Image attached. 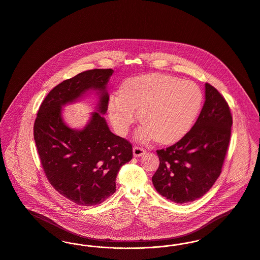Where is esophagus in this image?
Instances as JSON below:
<instances>
[{
	"instance_id": "1",
	"label": "esophagus",
	"mask_w": 260,
	"mask_h": 260,
	"mask_svg": "<svg viewBox=\"0 0 260 260\" xmlns=\"http://www.w3.org/2000/svg\"><path fill=\"white\" fill-rule=\"evenodd\" d=\"M145 152H146L145 149L142 148L141 146H135V147L133 148V153H134V156H135V157L143 156Z\"/></svg>"
}]
</instances>
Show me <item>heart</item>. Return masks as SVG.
I'll return each instance as SVG.
<instances>
[{
	"label": "heart",
	"mask_w": 260,
	"mask_h": 260,
	"mask_svg": "<svg viewBox=\"0 0 260 260\" xmlns=\"http://www.w3.org/2000/svg\"><path fill=\"white\" fill-rule=\"evenodd\" d=\"M202 104V90L194 83L149 74L124 81L119 93L110 98L108 114L115 131L123 136L140 111L144 124L137 138L141 141L156 138L161 144H171L190 129Z\"/></svg>",
	"instance_id": "b5f03b06"
}]
</instances>
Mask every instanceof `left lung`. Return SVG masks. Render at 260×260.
I'll return each instance as SVG.
<instances>
[{
  "label": "left lung",
  "instance_id": "obj_1",
  "mask_svg": "<svg viewBox=\"0 0 260 260\" xmlns=\"http://www.w3.org/2000/svg\"><path fill=\"white\" fill-rule=\"evenodd\" d=\"M230 107L215 87L205 84V101L191 129L176 144L158 149L152 176L156 191L176 203L203 197L221 173L231 140Z\"/></svg>",
  "mask_w": 260,
  "mask_h": 260
}]
</instances>
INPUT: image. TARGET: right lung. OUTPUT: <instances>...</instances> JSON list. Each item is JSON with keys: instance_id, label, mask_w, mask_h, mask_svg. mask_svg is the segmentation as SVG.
<instances>
[{"instance_id": "obj_1", "label": "right lung", "mask_w": 260, "mask_h": 260, "mask_svg": "<svg viewBox=\"0 0 260 260\" xmlns=\"http://www.w3.org/2000/svg\"><path fill=\"white\" fill-rule=\"evenodd\" d=\"M112 69L83 72L54 87L42 103L34 124V139L50 183L59 194L82 206L100 204L116 191L119 169L133 158V146L114 135L104 115ZM89 90L99 95L96 112L82 130L70 128L61 109Z\"/></svg>"}]
</instances>
